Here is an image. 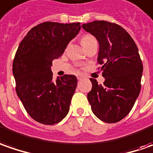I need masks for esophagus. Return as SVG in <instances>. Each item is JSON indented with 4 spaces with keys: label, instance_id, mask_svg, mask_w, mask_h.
Listing matches in <instances>:
<instances>
[{
    "label": "esophagus",
    "instance_id": "1",
    "mask_svg": "<svg viewBox=\"0 0 153 153\" xmlns=\"http://www.w3.org/2000/svg\"><path fill=\"white\" fill-rule=\"evenodd\" d=\"M77 79H78L79 80H80V79H83V76H82V75H79V76L77 77Z\"/></svg>",
    "mask_w": 153,
    "mask_h": 153
}]
</instances>
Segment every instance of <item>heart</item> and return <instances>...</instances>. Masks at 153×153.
Wrapping results in <instances>:
<instances>
[{
	"mask_svg": "<svg viewBox=\"0 0 153 153\" xmlns=\"http://www.w3.org/2000/svg\"><path fill=\"white\" fill-rule=\"evenodd\" d=\"M93 40H96L95 37L91 35V34H85L83 35L81 38V43L82 45H84V47L86 45H88L89 43H91Z\"/></svg>",
	"mask_w": 153,
	"mask_h": 153,
	"instance_id": "obj_1",
	"label": "heart"
}]
</instances>
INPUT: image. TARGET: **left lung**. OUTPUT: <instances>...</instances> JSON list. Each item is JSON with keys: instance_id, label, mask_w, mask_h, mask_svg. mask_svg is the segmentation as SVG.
Listing matches in <instances>:
<instances>
[{"instance_id": "obj_1", "label": "left lung", "mask_w": 153, "mask_h": 153, "mask_svg": "<svg viewBox=\"0 0 153 153\" xmlns=\"http://www.w3.org/2000/svg\"><path fill=\"white\" fill-rule=\"evenodd\" d=\"M82 28L99 42L97 62L105 81L91 79L92 89L87 95L94 114L103 122L117 123L126 117L140 91L143 71L138 48L120 25L108 21L84 24Z\"/></svg>"}]
</instances>
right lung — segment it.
Segmentation results:
<instances>
[{
  "mask_svg": "<svg viewBox=\"0 0 153 153\" xmlns=\"http://www.w3.org/2000/svg\"><path fill=\"white\" fill-rule=\"evenodd\" d=\"M80 28V23L38 24L28 32L16 51L13 63L16 92L26 112L40 124H57L69 111L77 78L64 74L53 81L51 67Z\"/></svg>",
  "mask_w": 153,
  "mask_h": 153,
  "instance_id": "1",
  "label": "right lung"
}]
</instances>
